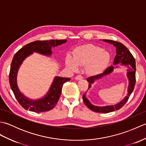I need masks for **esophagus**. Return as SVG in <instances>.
Returning a JSON list of instances; mask_svg holds the SVG:
<instances>
[{
  "mask_svg": "<svg viewBox=\"0 0 146 146\" xmlns=\"http://www.w3.org/2000/svg\"><path fill=\"white\" fill-rule=\"evenodd\" d=\"M83 76H81V75H77L76 77H75V80H83Z\"/></svg>",
  "mask_w": 146,
  "mask_h": 146,
  "instance_id": "esophagus-1",
  "label": "esophagus"
}]
</instances>
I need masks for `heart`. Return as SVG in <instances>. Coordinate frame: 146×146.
I'll return each mask as SVG.
<instances>
[{
	"label": "heart",
	"instance_id": "b5f03b06",
	"mask_svg": "<svg viewBox=\"0 0 146 146\" xmlns=\"http://www.w3.org/2000/svg\"><path fill=\"white\" fill-rule=\"evenodd\" d=\"M110 60L108 51L94 44H88L78 46L73 51V58L68 56L67 66L76 71L79 66H85L87 73L92 75L101 74L106 69Z\"/></svg>",
	"mask_w": 146,
	"mask_h": 146
}]
</instances>
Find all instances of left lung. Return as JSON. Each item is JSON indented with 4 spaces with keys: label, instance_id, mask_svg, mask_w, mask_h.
Instances as JSON below:
<instances>
[{
    "label": "left lung",
    "instance_id": "8db88e82",
    "mask_svg": "<svg viewBox=\"0 0 146 146\" xmlns=\"http://www.w3.org/2000/svg\"><path fill=\"white\" fill-rule=\"evenodd\" d=\"M102 41L113 44L116 48V55L115 56L113 64L115 65L121 63L122 65H124V66H127L128 68L127 70V78L129 80V86L127 90L128 94L122 100H121L119 103L114 105H108V106L105 107H98L92 105L88 99L86 98L85 95L86 93L83 95V100L85 104L86 105V107L92 111L99 113H108L115 110H119L120 108H122L126 102H127L130 95H131L132 92L134 90L135 84V61L134 56L131 54V52L121 42L108 39H103ZM113 65H111V66L107 68L103 73L88 77V78H86V80L89 83L88 89L91 88L92 84L94 83L95 80L100 79L105 75H109L113 71L114 68H118V66H115Z\"/></svg>",
    "mask_w": 146,
    "mask_h": 146
}]
</instances>
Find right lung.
Wrapping results in <instances>:
<instances>
[{
  "instance_id": "add662e5",
  "label": "right lung",
  "mask_w": 146,
  "mask_h": 146,
  "mask_svg": "<svg viewBox=\"0 0 146 146\" xmlns=\"http://www.w3.org/2000/svg\"><path fill=\"white\" fill-rule=\"evenodd\" d=\"M66 42V39H51L49 41H36L29 43L19 49L14 56L9 73V83L15 97L24 109L35 112H44L52 109L58 103L61 94L62 87L70 78L56 76L47 94L38 100H31L25 97L21 92L17 82V72L21 64L25 59L33 52L46 56L52 54L51 49Z\"/></svg>"
}]
</instances>
